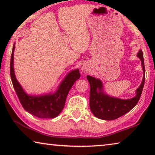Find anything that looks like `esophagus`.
Returning a JSON list of instances; mask_svg holds the SVG:
<instances>
[{
    "label": "esophagus",
    "mask_w": 155,
    "mask_h": 155,
    "mask_svg": "<svg viewBox=\"0 0 155 155\" xmlns=\"http://www.w3.org/2000/svg\"><path fill=\"white\" fill-rule=\"evenodd\" d=\"M81 70H82L83 72H87V70H88V68L87 67V65H83L82 67H81Z\"/></svg>",
    "instance_id": "esophagus-1"
}]
</instances>
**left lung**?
Returning a JSON list of instances; mask_svg holds the SVG:
<instances>
[{"instance_id": "8db88e82", "label": "left lung", "mask_w": 155, "mask_h": 155, "mask_svg": "<svg viewBox=\"0 0 155 155\" xmlns=\"http://www.w3.org/2000/svg\"><path fill=\"white\" fill-rule=\"evenodd\" d=\"M137 56L141 60L143 77L140 87L136 90V95L132 98L123 100L109 96L104 92L103 84L99 78L87 76L90 85V107L94 116L104 120H114L130 111L137 104L145 82V67L141 50L139 51Z\"/></svg>"}]
</instances>
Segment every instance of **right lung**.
<instances>
[{
	"label": "right lung",
	"mask_w": 155,
	"mask_h": 155,
	"mask_svg": "<svg viewBox=\"0 0 155 155\" xmlns=\"http://www.w3.org/2000/svg\"><path fill=\"white\" fill-rule=\"evenodd\" d=\"M14 44L10 62L12 81L20 103L26 111L40 118H54L58 116L64 109L68 92L75 81L80 78L79 70H72L66 75L54 93L45 95H28L18 83L14 68Z\"/></svg>",
	"instance_id": "obj_1"
}]
</instances>
